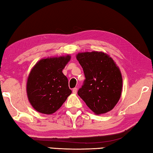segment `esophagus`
<instances>
[{
  "mask_svg": "<svg viewBox=\"0 0 153 153\" xmlns=\"http://www.w3.org/2000/svg\"><path fill=\"white\" fill-rule=\"evenodd\" d=\"M77 88H74L73 89V90H72V92H73L74 94H76V93H77Z\"/></svg>",
  "mask_w": 153,
  "mask_h": 153,
  "instance_id": "34e87169",
  "label": "esophagus"
}]
</instances>
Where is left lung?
<instances>
[{"mask_svg":"<svg viewBox=\"0 0 153 153\" xmlns=\"http://www.w3.org/2000/svg\"><path fill=\"white\" fill-rule=\"evenodd\" d=\"M76 58L86 77L77 94L97 115L112 110L122 90V76L117 65L102 52L78 53Z\"/></svg>","mask_w":153,"mask_h":153,"instance_id":"1","label":"left lung"}]
</instances>
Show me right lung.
Returning <instances> with one entry per match:
<instances>
[{"instance_id":"obj_1","label":"right lung","mask_w":153,"mask_h":153,"mask_svg":"<svg viewBox=\"0 0 153 153\" xmlns=\"http://www.w3.org/2000/svg\"><path fill=\"white\" fill-rule=\"evenodd\" d=\"M71 56L41 59L33 67L27 82L28 100L35 110L43 114H52L60 108L71 90L63 69Z\"/></svg>"}]
</instances>
